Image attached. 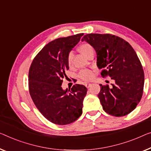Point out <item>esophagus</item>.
<instances>
[{
  "mask_svg": "<svg viewBox=\"0 0 151 151\" xmlns=\"http://www.w3.org/2000/svg\"><path fill=\"white\" fill-rule=\"evenodd\" d=\"M91 85H92L91 83H86L85 84V85L86 86V87H87V88H89V87L91 86Z\"/></svg>",
  "mask_w": 151,
  "mask_h": 151,
  "instance_id": "1",
  "label": "esophagus"
}]
</instances>
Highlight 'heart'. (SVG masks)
<instances>
[{
    "label": "heart",
    "instance_id": "1",
    "mask_svg": "<svg viewBox=\"0 0 151 151\" xmlns=\"http://www.w3.org/2000/svg\"><path fill=\"white\" fill-rule=\"evenodd\" d=\"M78 51L81 53L83 55H84L85 57H87V55L89 54L93 51V48L91 45L89 43H83L81 45L78 47ZM67 63H68V65L69 66H72L73 63V54L72 52H70L68 55H67ZM94 74L93 72L91 70H88V69H85V70H83L78 73V77H79L81 79H82L83 81H89L92 79L93 78Z\"/></svg>",
    "mask_w": 151,
    "mask_h": 151
}]
</instances>
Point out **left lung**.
Here are the masks:
<instances>
[{
    "label": "left lung",
    "mask_w": 151,
    "mask_h": 151,
    "mask_svg": "<svg viewBox=\"0 0 151 151\" xmlns=\"http://www.w3.org/2000/svg\"><path fill=\"white\" fill-rule=\"evenodd\" d=\"M88 42L97 53V66L111 86L100 85L98 98L104 111L114 116L127 115L136 109L143 93L145 74L136 51L124 39L110 34H88Z\"/></svg>",
    "instance_id": "8db88e82"
}]
</instances>
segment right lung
Masks as SVG:
<instances>
[{"label":"right lung","instance_id":"add662e5","mask_svg":"<svg viewBox=\"0 0 151 151\" xmlns=\"http://www.w3.org/2000/svg\"><path fill=\"white\" fill-rule=\"evenodd\" d=\"M83 33L59 38L46 45L34 58L28 73L29 92L42 115L56 125H67L81 115L87 89L75 84L64 90L62 78L69 69L67 55Z\"/></svg>","mask_w":151,"mask_h":151}]
</instances>
